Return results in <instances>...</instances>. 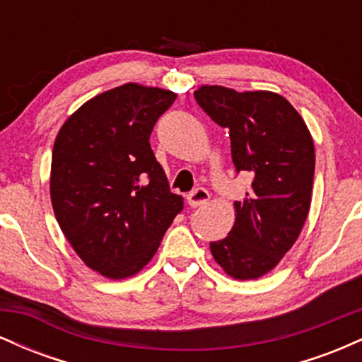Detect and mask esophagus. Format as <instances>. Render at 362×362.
I'll return each instance as SVG.
<instances>
[{
	"label": "esophagus",
	"instance_id": "esophagus-1",
	"mask_svg": "<svg viewBox=\"0 0 362 362\" xmlns=\"http://www.w3.org/2000/svg\"><path fill=\"white\" fill-rule=\"evenodd\" d=\"M211 199V194L207 192L206 189H202V187H199V189H195L194 192H190L187 195V202H189V206L192 207H199V206H204L207 204V201Z\"/></svg>",
	"mask_w": 362,
	"mask_h": 362
}]
</instances>
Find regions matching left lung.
<instances>
[{"label": "left lung", "instance_id": "8db88e82", "mask_svg": "<svg viewBox=\"0 0 362 362\" xmlns=\"http://www.w3.org/2000/svg\"><path fill=\"white\" fill-rule=\"evenodd\" d=\"M199 107L230 129L236 173L253 177L235 224L211 253L228 276L259 279L279 264L300 236L310 211L315 146L305 120L272 91H235L204 85L194 91Z\"/></svg>", "mask_w": 362, "mask_h": 362}]
</instances>
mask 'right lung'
<instances>
[{
    "instance_id": "obj_1",
    "label": "right lung",
    "mask_w": 362,
    "mask_h": 362,
    "mask_svg": "<svg viewBox=\"0 0 362 362\" xmlns=\"http://www.w3.org/2000/svg\"><path fill=\"white\" fill-rule=\"evenodd\" d=\"M175 98L126 83L83 103L54 141V214L80 259L109 279L138 274L184 207L149 144Z\"/></svg>"
}]
</instances>
